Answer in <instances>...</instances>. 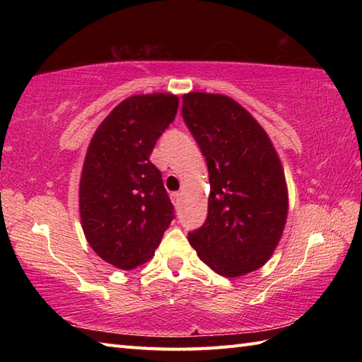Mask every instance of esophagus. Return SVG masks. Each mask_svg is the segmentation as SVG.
<instances>
[{"label":"esophagus","instance_id":"esophagus-1","mask_svg":"<svg viewBox=\"0 0 362 362\" xmlns=\"http://www.w3.org/2000/svg\"><path fill=\"white\" fill-rule=\"evenodd\" d=\"M171 199L175 206H179L182 204V193H173L171 194Z\"/></svg>","mask_w":362,"mask_h":362}]
</instances>
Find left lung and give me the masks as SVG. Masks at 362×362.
<instances>
[{"label":"left lung","instance_id":"left-lung-1","mask_svg":"<svg viewBox=\"0 0 362 362\" xmlns=\"http://www.w3.org/2000/svg\"><path fill=\"white\" fill-rule=\"evenodd\" d=\"M183 121L206 160L209 214L188 233L199 258L222 276L253 272L271 258L288 216L284 173L264 129L232 98L183 95Z\"/></svg>","mask_w":362,"mask_h":362}]
</instances>
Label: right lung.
Wrapping results in <instances>:
<instances>
[{
	"instance_id": "obj_1",
	"label": "right lung",
	"mask_w": 362,
	"mask_h": 362,
	"mask_svg": "<svg viewBox=\"0 0 362 362\" xmlns=\"http://www.w3.org/2000/svg\"><path fill=\"white\" fill-rule=\"evenodd\" d=\"M177 109L179 98L169 93L124 99L99 124L83 160V233L99 257L122 271L149 261L174 219L151 153Z\"/></svg>"
}]
</instances>
